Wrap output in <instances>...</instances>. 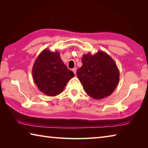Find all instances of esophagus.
<instances>
[{
	"instance_id": "34e87169",
	"label": "esophagus",
	"mask_w": 148,
	"mask_h": 148,
	"mask_svg": "<svg viewBox=\"0 0 148 148\" xmlns=\"http://www.w3.org/2000/svg\"><path fill=\"white\" fill-rule=\"evenodd\" d=\"M76 71H77V69L76 68H74L73 69H72V72H74V74L76 75Z\"/></svg>"
}]
</instances>
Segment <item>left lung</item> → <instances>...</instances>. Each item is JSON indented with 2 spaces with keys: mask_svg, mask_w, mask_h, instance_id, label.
I'll use <instances>...</instances> for the list:
<instances>
[{
  "mask_svg": "<svg viewBox=\"0 0 148 148\" xmlns=\"http://www.w3.org/2000/svg\"><path fill=\"white\" fill-rule=\"evenodd\" d=\"M82 66L77 70V76L87 95L100 100L110 96L119 80L116 63L108 54L99 51L95 55H83Z\"/></svg>",
  "mask_w": 148,
  "mask_h": 148,
  "instance_id": "1",
  "label": "left lung"
}]
</instances>
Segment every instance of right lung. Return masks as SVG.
<instances>
[{
    "label": "right lung",
    "instance_id": "1",
    "mask_svg": "<svg viewBox=\"0 0 148 148\" xmlns=\"http://www.w3.org/2000/svg\"><path fill=\"white\" fill-rule=\"evenodd\" d=\"M74 76L61 59L59 52L48 49L42 51L32 66V77L40 91L50 97L63 91L66 84Z\"/></svg>",
    "mask_w": 148,
    "mask_h": 148
}]
</instances>
